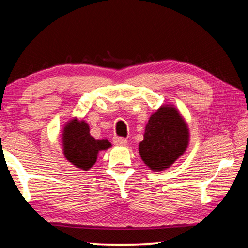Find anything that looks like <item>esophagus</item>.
I'll list each match as a JSON object with an SVG mask.
<instances>
[{
  "mask_svg": "<svg viewBox=\"0 0 248 248\" xmlns=\"http://www.w3.org/2000/svg\"><path fill=\"white\" fill-rule=\"evenodd\" d=\"M112 142H114V144L116 145H125L127 144V139H124L123 137H114Z\"/></svg>",
  "mask_w": 248,
  "mask_h": 248,
  "instance_id": "34e87169",
  "label": "esophagus"
}]
</instances>
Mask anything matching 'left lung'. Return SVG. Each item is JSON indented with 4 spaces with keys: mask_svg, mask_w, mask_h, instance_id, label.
Wrapping results in <instances>:
<instances>
[{
    "mask_svg": "<svg viewBox=\"0 0 248 248\" xmlns=\"http://www.w3.org/2000/svg\"><path fill=\"white\" fill-rule=\"evenodd\" d=\"M139 153L143 162L154 171L170 167L188 146L189 133L176 108L162 106L150 117Z\"/></svg>",
    "mask_w": 248,
    "mask_h": 248,
    "instance_id": "obj_1",
    "label": "left lung"
}]
</instances>
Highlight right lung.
<instances>
[{
  "label": "right lung",
  "mask_w": 248,
  "mask_h": 248,
  "mask_svg": "<svg viewBox=\"0 0 248 248\" xmlns=\"http://www.w3.org/2000/svg\"><path fill=\"white\" fill-rule=\"evenodd\" d=\"M63 153L69 162L78 169L90 170L95 164L99 151L111 146L106 139L96 140L90 134V127L85 121L74 119L65 125L62 134Z\"/></svg>",
  "instance_id": "right-lung-1"
}]
</instances>
